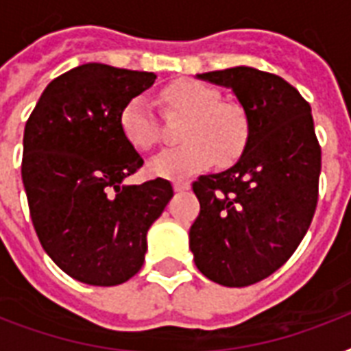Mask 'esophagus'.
I'll return each mask as SVG.
<instances>
[{
	"label": "esophagus",
	"mask_w": 351,
	"mask_h": 351,
	"mask_svg": "<svg viewBox=\"0 0 351 351\" xmlns=\"http://www.w3.org/2000/svg\"><path fill=\"white\" fill-rule=\"evenodd\" d=\"M173 187H175L176 193H182V191H187L191 186H189V182H175Z\"/></svg>",
	"instance_id": "obj_1"
}]
</instances>
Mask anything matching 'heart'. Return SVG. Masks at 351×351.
I'll return each mask as SVG.
<instances>
[{
    "instance_id": "obj_1",
    "label": "heart",
    "mask_w": 351,
    "mask_h": 351,
    "mask_svg": "<svg viewBox=\"0 0 351 351\" xmlns=\"http://www.w3.org/2000/svg\"><path fill=\"white\" fill-rule=\"evenodd\" d=\"M173 107L187 112L178 147L165 149L149 162L154 176L182 180L208 167L211 162H230L242 151L247 138L244 111L233 104H222L219 93L197 80H178L164 89ZM120 127L132 147L147 151L158 140V127L145 96H134L120 112Z\"/></svg>"
}]
</instances>
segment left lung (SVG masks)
Listing matches in <instances>:
<instances>
[{"instance_id": "8db88e82", "label": "left lung", "mask_w": 351, "mask_h": 351, "mask_svg": "<svg viewBox=\"0 0 351 351\" xmlns=\"http://www.w3.org/2000/svg\"><path fill=\"white\" fill-rule=\"evenodd\" d=\"M231 89L247 138L230 169L200 176V213L189 247L202 275L244 288L277 271L310 228L319 198L321 147L310 104L277 74L233 67L197 74Z\"/></svg>"}]
</instances>
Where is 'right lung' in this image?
Wrapping results in <instances>:
<instances>
[{"mask_svg":"<svg viewBox=\"0 0 351 351\" xmlns=\"http://www.w3.org/2000/svg\"><path fill=\"white\" fill-rule=\"evenodd\" d=\"M156 74L85 63L47 85L23 132L21 178L43 250L90 286H117L140 271L147 231L173 198L164 178L127 186L143 160L120 112Z\"/></svg>","mask_w":351,"mask_h":351,"instance_id":"right-lung-1","label":"right lung"}]
</instances>
